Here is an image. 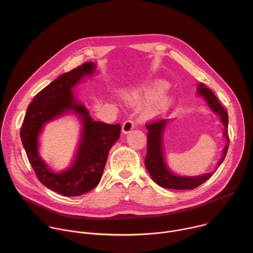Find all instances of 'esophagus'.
<instances>
[{
    "instance_id": "esophagus-1",
    "label": "esophagus",
    "mask_w": 253,
    "mask_h": 253,
    "mask_svg": "<svg viewBox=\"0 0 253 253\" xmlns=\"http://www.w3.org/2000/svg\"><path fill=\"white\" fill-rule=\"evenodd\" d=\"M134 128H135V123L133 121H131V120H127L122 125V132L124 134H127V133L131 132Z\"/></svg>"
}]
</instances>
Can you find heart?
I'll use <instances>...</instances> for the list:
<instances>
[{
	"instance_id": "obj_1",
	"label": "heart",
	"mask_w": 253,
	"mask_h": 253,
	"mask_svg": "<svg viewBox=\"0 0 253 253\" xmlns=\"http://www.w3.org/2000/svg\"><path fill=\"white\" fill-rule=\"evenodd\" d=\"M168 85L164 81H153L146 87L132 91L126 95V100L132 105H140L150 101L142 110V117L154 119L165 113L171 105V98L164 93Z\"/></svg>"
}]
</instances>
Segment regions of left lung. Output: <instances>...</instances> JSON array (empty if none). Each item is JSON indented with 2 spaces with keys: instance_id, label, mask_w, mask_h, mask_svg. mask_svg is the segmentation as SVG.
<instances>
[{
  "instance_id": "8db88e82",
  "label": "left lung",
  "mask_w": 253,
  "mask_h": 253,
  "mask_svg": "<svg viewBox=\"0 0 253 253\" xmlns=\"http://www.w3.org/2000/svg\"><path fill=\"white\" fill-rule=\"evenodd\" d=\"M197 92L203 96L207 101L211 109L220 116L221 122L223 123L225 130L224 136L226 138V146L223 149V156L218 162L220 165L227 153L229 146V136H228V114L226 109L222 107L218 99L216 98L214 93L206 87L203 83L198 84ZM167 119H154L146 124L148 129L147 133V154L145 157V166L154 181L161 187L169 189H194L204 183L208 180L213 173H208L197 177H180L174 175L166 167L162 153V133L167 123Z\"/></svg>"
}]
</instances>
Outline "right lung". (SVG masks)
I'll return each mask as SVG.
<instances>
[{
    "mask_svg": "<svg viewBox=\"0 0 253 253\" xmlns=\"http://www.w3.org/2000/svg\"><path fill=\"white\" fill-rule=\"evenodd\" d=\"M94 69L93 62L84 63L41 90L28 106L20 130L28 160L39 181L64 196L82 195L99 184L108 153L121 133L120 124L93 121L86 108L77 104L72 94V87L84 75L92 74ZM71 109L84 118L83 139L72 167L64 172L54 173L46 168L38 154V136L46 122Z\"/></svg>",
    "mask_w": 253,
    "mask_h": 253,
    "instance_id": "1",
    "label": "right lung"
}]
</instances>
